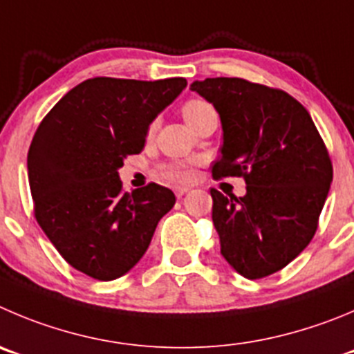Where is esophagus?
Returning <instances> with one entry per match:
<instances>
[{
  "label": "esophagus",
  "mask_w": 354,
  "mask_h": 354,
  "mask_svg": "<svg viewBox=\"0 0 354 354\" xmlns=\"http://www.w3.org/2000/svg\"><path fill=\"white\" fill-rule=\"evenodd\" d=\"M188 190H190L188 187H174V194H176V197H183Z\"/></svg>",
  "instance_id": "obj_1"
}]
</instances>
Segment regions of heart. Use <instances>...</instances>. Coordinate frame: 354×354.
I'll return each instance as SVG.
<instances>
[{
    "label": "heart",
    "mask_w": 354,
    "mask_h": 354,
    "mask_svg": "<svg viewBox=\"0 0 354 354\" xmlns=\"http://www.w3.org/2000/svg\"><path fill=\"white\" fill-rule=\"evenodd\" d=\"M207 110H211L209 102L203 101V99H188V101L183 104V108H181V113H183L185 120L190 124V122L196 120L197 117L206 113ZM151 129H153V125H151ZM167 176H169L171 180H176V181L192 180V173H190L188 169H185V167H173V169L167 171Z\"/></svg>",
    "instance_id": "1"
}]
</instances>
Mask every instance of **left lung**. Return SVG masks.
Returning <instances> with one entry per match:
<instances>
[{
	"label": "left lung",
	"mask_w": 354,
	"mask_h": 354,
	"mask_svg": "<svg viewBox=\"0 0 354 354\" xmlns=\"http://www.w3.org/2000/svg\"><path fill=\"white\" fill-rule=\"evenodd\" d=\"M190 88L222 120V157L213 164V178L246 181L243 197L211 188L223 259L248 279L277 272L318 229L333 178L328 150L311 115L285 91L222 77Z\"/></svg>",
	"instance_id": "left-lung-1"
}]
</instances>
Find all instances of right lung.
Here are the masks:
<instances>
[{
    "mask_svg": "<svg viewBox=\"0 0 354 354\" xmlns=\"http://www.w3.org/2000/svg\"><path fill=\"white\" fill-rule=\"evenodd\" d=\"M185 87V78H88L36 129L28 153L36 222L80 272L99 281L129 272L176 203L157 183L122 192L118 169L143 150L150 124Z\"/></svg>",
    "mask_w": 354,
    "mask_h": 354,
    "instance_id": "1",
    "label": "right lung"
}]
</instances>
